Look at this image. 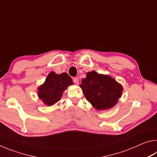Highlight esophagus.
<instances>
[{
  "label": "esophagus",
  "instance_id": "esophagus-1",
  "mask_svg": "<svg viewBox=\"0 0 157 157\" xmlns=\"http://www.w3.org/2000/svg\"><path fill=\"white\" fill-rule=\"evenodd\" d=\"M73 82H74V83H75V84H79V80H78V79L77 78H73Z\"/></svg>",
  "mask_w": 157,
  "mask_h": 157
}]
</instances>
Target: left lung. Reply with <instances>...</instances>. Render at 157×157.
Returning <instances> with one entry per match:
<instances>
[{
	"label": "left lung",
	"instance_id": "8db88e82",
	"mask_svg": "<svg viewBox=\"0 0 157 157\" xmlns=\"http://www.w3.org/2000/svg\"><path fill=\"white\" fill-rule=\"evenodd\" d=\"M86 99L98 110L112 108L118 102L123 86L112 77L93 71L86 73L79 85Z\"/></svg>",
	"mask_w": 157,
	"mask_h": 157
}]
</instances>
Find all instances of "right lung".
Wrapping results in <instances>:
<instances>
[{"label":"right lung","mask_w":157,"mask_h":157,"mask_svg":"<svg viewBox=\"0 0 157 157\" xmlns=\"http://www.w3.org/2000/svg\"><path fill=\"white\" fill-rule=\"evenodd\" d=\"M73 84L72 78L66 73L56 74L50 72L43 84L38 87V96L47 106H52L59 101L63 92Z\"/></svg>","instance_id":"right-lung-1"}]
</instances>
